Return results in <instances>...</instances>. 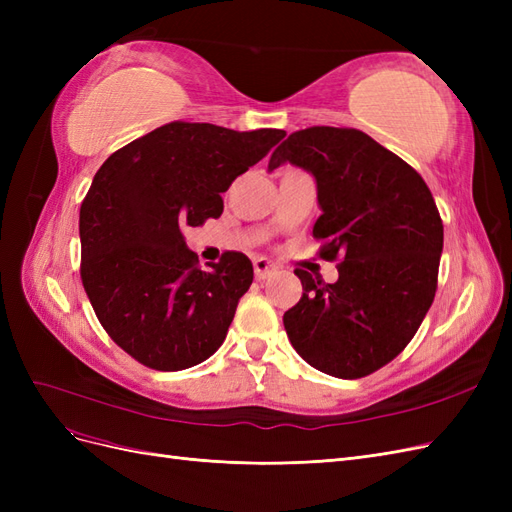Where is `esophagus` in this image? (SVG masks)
<instances>
[{
	"label": "esophagus",
	"instance_id": "34e87169",
	"mask_svg": "<svg viewBox=\"0 0 512 512\" xmlns=\"http://www.w3.org/2000/svg\"><path fill=\"white\" fill-rule=\"evenodd\" d=\"M254 273L260 282L269 280V277H273L277 273V269L271 265V262L267 258H256L254 260Z\"/></svg>",
	"mask_w": 512,
	"mask_h": 512
}]
</instances>
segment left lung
I'll use <instances>...</instances> for the list:
<instances>
[{"label": "left lung", "mask_w": 512, "mask_h": 512, "mask_svg": "<svg viewBox=\"0 0 512 512\" xmlns=\"http://www.w3.org/2000/svg\"><path fill=\"white\" fill-rule=\"evenodd\" d=\"M286 162L316 179L314 239L324 260H342L335 284L294 271L303 297L284 314L290 344L322 374H374L410 344L436 297L438 207L423 177L361 130L292 132L269 170Z\"/></svg>", "instance_id": "left-lung-1"}]
</instances>
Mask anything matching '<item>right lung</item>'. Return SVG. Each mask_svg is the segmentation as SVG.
I'll use <instances>...</instances> for the list:
<instances>
[{
    "mask_svg": "<svg viewBox=\"0 0 512 512\" xmlns=\"http://www.w3.org/2000/svg\"><path fill=\"white\" fill-rule=\"evenodd\" d=\"M284 136L173 121L100 166L81 205V280L104 331L138 363L179 371L222 346L252 262L226 252L198 269L183 228L220 218L222 192Z\"/></svg>",
    "mask_w": 512,
    "mask_h": 512,
    "instance_id": "add662e5",
    "label": "right lung"
}]
</instances>
